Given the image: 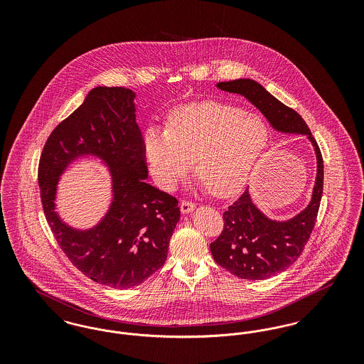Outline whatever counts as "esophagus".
I'll use <instances>...</instances> for the list:
<instances>
[{
	"label": "esophagus",
	"mask_w": 364,
	"mask_h": 364,
	"mask_svg": "<svg viewBox=\"0 0 364 364\" xmlns=\"http://www.w3.org/2000/svg\"><path fill=\"white\" fill-rule=\"evenodd\" d=\"M196 208V206H195V203L188 202V200H183V202H181V205H180V210H181V213H183V214H187V213L193 211V208Z\"/></svg>",
	"instance_id": "esophagus-1"
}]
</instances>
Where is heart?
I'll use <instances>...</instances> for the list:
<instances>
[{
	"label": "heart",
	"instance_id": "b5f03b06",
	"mask_svg": "<svg viewBox=\"0 0 364 364\" xmlns=\"http://www.w3.org/2000/svg\"><path fill=\"white\" fill-rule=\"evenodd\" d=\"M269 140L263 119L242 107L218 102L174 110L168 131L149 129L144 151L164 188H174L196 159V173L217 196L242 190Z\"/></svg>",
	"mask_w": 364,
	"mask_h": 364
}]
</instances>
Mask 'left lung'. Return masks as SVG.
Returning a JSON list of instances; mask_svg holds the SVG:
<instances>
[{
	"instance_id": "obj_1",
	"label": "left lung",
	"mask_w": 364,
	"mask_h": 364,
	"mask_svg": "<svg viewBox=\"0 0 364 364\" xmlns=\"http://www.w3.org/2000/svg\"><path fill=\"white\" fill-rule=\"evenodd\" d=\"M217 87L247 98L278 132L306 135L316 156V177L307 208L287 221L270 220L255 206L247 188L224 213V229L210 244L214 260L233 276L266 279L288 269L311 236L323 191L322 154L301 116L279 102L258 82L237 79L217 83Z\"/></svg>"
}]
</instances>
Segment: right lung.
I'll use <instances>...</instances> for the list:
<instances>
[{
	"label": "right lung",
	"mask_w": 364,
	"mask_h": 364,
	"mask_svg": "<svg viewBox=\"0 0 364 364\" xmlns=\"http://www.w3.org/2000/svg\"><path fill=\"white\" fill-rule=\"evenodd\" d=\"M136 94L124 87H95L48 139L38 169L41 200L61 250L92 281L112 288L136 287L165 263L178 202L150 186L136 124ZM95 156L108 166L112 203L90 230L65 225L55 211L58 180L72 161Z\"/></svg>",
	"instance_id": "1"
}]
</instances>
